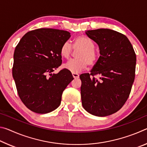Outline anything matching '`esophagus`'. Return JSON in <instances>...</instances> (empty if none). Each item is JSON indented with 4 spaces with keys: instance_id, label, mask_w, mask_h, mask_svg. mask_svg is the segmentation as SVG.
<instances>
[{
    "instance_id": "1",
    "label": "esophagus",
    "mask_w": 147,
    "mask_h": 147,
    "mask_svg": "<svg viewBox=\"0 0 147 147\" xmlns=\"http://www.w3.org/2000/svg\"><path fill=\"white\" fill-rule=\"evenodd\" d=\"M72 74H73V76L74 78H79V74H78L73 73H72Z\"/></svg>"
}]
</instances>
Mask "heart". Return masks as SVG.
Returning <instances> with one entry per match:
<instances>
[{
	"label": "heart",
	"mask_w": 147,
	"mask_h": 147,
	"mask_svg": "<svg viewBox=\"0 0 147 147\" xmlns=\"http://www.w3.org/2000/svg\"><path fill=\"white\" fill-rule=\"evenodd\" d=\"M74 49H80L76 58L64 65V67L71 73H78L87 68L88 65H94L97 61L99 54L94 50V45L91 39L86 36H80L75 38L73 45ZM72 53V47L69 42L63 44L60 49V54L64 58L69 59Z\"/></svg>",
	"instance_id": "heart-1"
}]
</instances>
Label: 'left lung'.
I'll return each instance as SVG.
<instances>
[{"instance_id":"8db88e82","label":"left lung","mask_w":147,"mask_h":147,"mask_svg":"<svg viewBox=\"0 0 147 147\" xmlns=\"http://www.w3.org/2000/svg\"><path fill=\"white\" fill-rule=\"evenodd\" d=\"M86 34L98 45L100 56L90 74L80 76L82 104L91 115L106 117L119 111L130 95L136 55L127 37L118 32L100 28Z\"/></svg>"}]
</instances>
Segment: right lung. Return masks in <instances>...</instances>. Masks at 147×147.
Segmentation results:
<instances>
[{
    "label": "right lung",
    "mask_w": 147,
    "mask_h": 147,
    "mask_svg": "<svg viewBox=\"0 0 147 147\" xmlns=\"http://www.w3.org/2000/svg\"><path fill=\"white\" fill-rule=\"evenodd\" d=\"M70 37L67 31L36 29L27 32L16 47L12 74L17 93L35 113H47L58 108L63 91L74 79L66 69L52 73L61 65V47Z\"/></svg>",
    "instance_id": "add662e5"
}]
</instances>
